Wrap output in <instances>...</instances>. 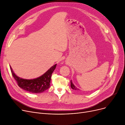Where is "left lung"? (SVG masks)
Segmentation results:
<instances>
[{
	"label": "left lung",
	"instance_id": "obj_1",
	"mask_svg": "<svg viewBox=\"0 0 125 125\" xmlns=\"http://www.w3.org/2000/svg\"><path fill=\"white\" fill-rule=\"evenodd\" d=\"M70 83H71V88L73 89V90H77V91H78V90H80V89H78L76 87H75L74 85L73 84V82H72V81H70Z\"/></svg>",
	"mask_w": 125,
	"mask_h": 125
}]
</instances>
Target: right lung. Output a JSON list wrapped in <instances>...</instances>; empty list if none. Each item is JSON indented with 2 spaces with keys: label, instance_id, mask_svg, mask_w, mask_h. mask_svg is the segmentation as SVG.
Returning a JSON list of instances; mask_svg holds the SVG:
<instances>
[{
  "label": "right lung",
  "instance_id": "right-lung-1",
  "mask_svg": "<svg viewBox=\"0 0 125 125\" xmlns=\"http://www.w3.org/2000/svg\"><path fill=\"white\" fill-rule=\"evenodd\" d=\"M56 65L57 64L52 66L42 75L31 80L24 79L18 76L13 71L11 66L10 69L19 87L32 93H41L50 88L52 74L55 69Z\"/></svg>",
  "mask_w": 125,
  "mask_h": 125
}]
</instances>
